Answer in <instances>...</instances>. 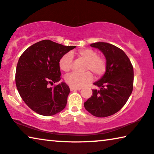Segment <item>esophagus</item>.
Returning <instances> with one entry per match:
<instances>
[{"instance_id": "esophagus-1", "label": "esophagus", "mask_w": 154, "mask_h": 154, "mask_svg": "<svg viewBox=\"0 0 154 154\" xmlns=\"http://www.w3.org/2000/svg\"><path fill=\"white\" fill-rule=\"evenodd\" d=\"M70 91H72L81 90L82 88H75V87H72V86H70Z\"/></svg>"}]
</instances>
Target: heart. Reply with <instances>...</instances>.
<instances>
[{"instance_id":"b5f03b06","label":"heart","mask_w":154,"mask_h":154,"mask_svg":"<svg viewBox=\"0 0 154 154\" xmlns=\"http://www.w3.org/2000/svg\"><path fill=\"white\" fill-rule=\"evenodd\" d=\"M75 55L78 59L86 62L85 70H90L96 77H102L104 74L107 68V61L105 57L98 55L96 50L91 48H84L78 50L77 52H71L64 54L59 61V68L63 72H69L72 68V57ZM90 71L79 74L71 73L66 77V82L69 86L75 88H81L90 83L93 76Z\"/></svg>"}]
</instances>
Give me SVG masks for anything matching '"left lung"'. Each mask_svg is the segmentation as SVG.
Wrapping results in <instances>:
<instances>
[{
	"instance_id": "8db88e82",
	"label": "left lung",
	"mask_w": 154,
	"mask_h": 154,
	"mask_svg": "<svg viewBox=\"0 0 154 154\" xmlns=\"http://www.w3.org/2000/svg\"><path fill=\"white\" fill-rule=\"evenodd\" d=\"M103 52L107 61L105 74L93 84L100 90H93V95L84 102L89 113L105 118L120 111L127 103L134 88V68L127 55L111 43L91 44Z\"/></svg>"
}]
</instances>
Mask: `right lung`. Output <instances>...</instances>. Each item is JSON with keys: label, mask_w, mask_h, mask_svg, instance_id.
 Listing matches in <instances>:
<instances>
[{"label": "right lung", "mask_w": 154, "mask_h": 154, "mask_svg": "<svg viewBox=\"0 0 154 154\" xmlns=\"http://www.w3.org/2000/svg\"><path fill=\"white\" fill-rule=\"evenodd\" d=\"M76 46H65L50 40H43L25 50L18 59L15 81L24 102L36 113L53 116L66 107L70 88L61 80L59 61Z\"/></svg>", "instance_id": "add662e5"}]
</instances>
